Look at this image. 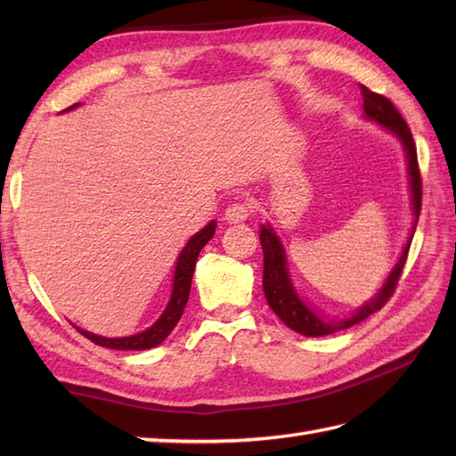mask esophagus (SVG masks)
I'll return each mask as SVG.
<instances>
[{"label": "esophagus", "mask_w": 456, "mask_h": 456, "mask_svg": "<svg viewBox=\"0 0 456 456\" xmlns=\"http://www.w3.org/2000/svg\"><path fill=\"white\" fill-rule=\"evenodd\" d=\"M248 216H250L248 203H231V206L225 209V221L227 223L247 221Z\"/></svg>", "instance_id": "obj_1"}]
</instances>
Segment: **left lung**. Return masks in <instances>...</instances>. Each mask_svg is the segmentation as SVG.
Here are the masks:
<instances>
[{"label":"left lung","mask_w":456,"mask_h":456,"mask_svg":"<svg viewBox=\"0 0 456 456\" xmlns=\"http://www.w3.org/2000/svg\"><path fill=\"white\" fill-rule=\"evenodd\" d=\"M362 92V110H364V118L376 121L378 125L388 129L398 137L405 149V157H408V172H410V186H411V206H413V227L408 243L403 247V253L398 260V265L392 268L390 276L386 278L384 286L380 288L370 302H366L362 307H358L356 312L351 317L345 319H323L319 317L315 312H312L299 296L296 294V289L292 286V280H289L288 274V266H286V256H284V247L280 243V239L270 225L260 227V245H263V253H265V274H263V288H265V296L268 305L273 307V312L282 319V322L294 329L296 333L305 335V337H323V335H331L337 331H343V329H348L351 325H356L364 322L368 315H372L374 312H380V309L386 305V302L392 297L395 286H398V280L402 276V270L405 260H408L410 253V245L415 233V225H418L419 219V211H421V174H419V164H418V151H415V142L411 137V131L408 127V123L403 121L400 111L394 108V103L384 98V95L370 92L366 86H361Z\"/></svg>","instance_id":"1"}]
</instances>
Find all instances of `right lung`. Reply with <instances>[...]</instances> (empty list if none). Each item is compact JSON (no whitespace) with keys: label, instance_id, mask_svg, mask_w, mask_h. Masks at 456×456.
I'll list each match as a JSON object with an SVG mask.
<instances>
[{"label":"right lung","instance_id":"right-lung-1","mask_svg":"<svg viewBox=\"0 0 456 456\" xmlns=\"http://www.w3.org/2000/svg\"><path fill=\"white\" fill-rule=\"evenodd\" d=\"M76 108V105H72ZM68 108V110H72ZM216 221L208 223L206 227H203L200 233L193 235L188 245L183 247V250L178 256V263H176V273H174V288H172V297L164 309V314L159 317V322L154 323L152 327H149L147 331L137 333V335H131V337H121V338H108V337H100V335H94L84 331V329H78V331L88 337L92 343L95 345H102V346H108V348H115V351H144V348H152L160 345L164 338H167L172 329L176 327V323L180 322V317L183 314V307L188 304V297H190V288H191V276H193V268H196V260L200 250L208 245V240L216 233Z\"/></svg>","mask_w":456,"mask_h":456}]
</instances>
